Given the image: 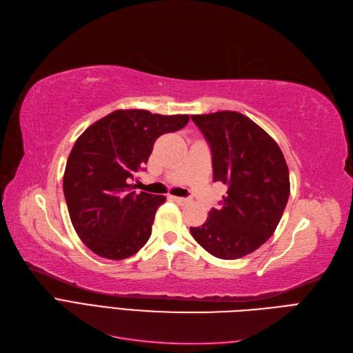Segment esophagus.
I'll use <instances>...</instances> for the list:
<instances>
[{
    "label": "esophagus",
    "instance_id": "34e87169",
    "mask_svg": "<svg viewBox=\"0 0 353 353\" xmlns=\"http://www.w3.org/2000/svg\"><path fill=\"white\" fill-rule=\"evenodd\" d=\"M172 199H173L174 202H177V203H181V205H183V203H188V202H189V199L181 198V196H172Z\"/></svg>",
    "mask_w": 353,
    "mask_h": 353
}]
</instances>
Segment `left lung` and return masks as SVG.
Returning <instances> with one entry per match:
<instances>
[{
    "mask_svg": "<svg viewBox=\"0 0 353 353\" xmlns=\"http://www.w3.org/2000/svg\"><path fill=\"white\" fill-rule=\"evenodd\" d=\"M211 148L214 181L227 185L219 208L193 239L211 255L237 259L274 233L289 199V168L276 141L236 111L192 116Z\"/></svg>",
    "mask_w": 353,
    "mask_h": 353,
    "instance_id": "obj_1",
    "label": "left lung"
}]
</instances>
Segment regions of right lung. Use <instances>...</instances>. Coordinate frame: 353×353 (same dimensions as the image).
I'll list each match as a JSON object with an SVG mask.
<instances>
[{"label":"right lung","mask_w":353,"mask_h":353,"mask_svg":"<svg viewBox=\"0 0 353 353\" xmlns=\"http://www.w3.org/2000/svg\"><path fill=\"white\" fill-rule=\"evenodd\" d=\"M188 121V114L116 110L79 136L65 164L63 189L74 230L94 254L119 261L148 242L165 196L136 193L130 181L143 170L155 141Z\"/></svg>","instance_id":"add662e5"}]
</instances>
